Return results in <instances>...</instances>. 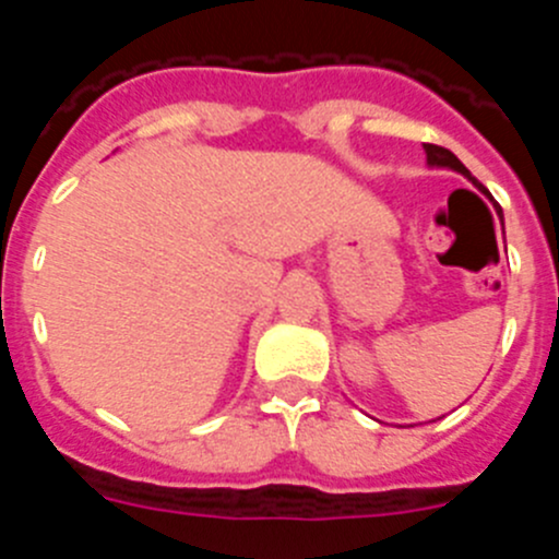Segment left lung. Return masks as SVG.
Wrapping results in <instances>:
<instances>
[{"label": "left lung", "instance_id": "8db88e82", "mask_svg": "<svg viewBox=\"0 0 559 559\" xmlns=\"http://www.w3.org/2000/svg\"><path fill=\"white\" fill-rule=\"evenodd\" d=\"M426 153H428V162H431V165H439V167H451V170H456V173H462V176H467V179L473 181V185L478 187V190H484L481 185H478L476 179H473L471 176V170H467V167L462 165V162L456 159V156H453L451 151H448V147H439V145H431V142H426ZM487 192V190H484Z\"/></svg>", "mask_w": 559, "mask_h": 559}]
</instances>
